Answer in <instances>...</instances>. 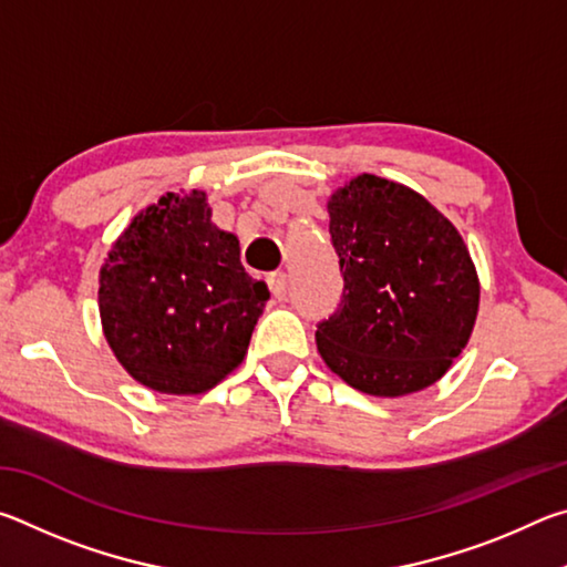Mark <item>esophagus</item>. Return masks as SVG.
I'll use <instances>...</instances> for the list:
<instances>
[{
    "label": "esophagus",
    "mask_w": 567,
    "mask_h": 567,
    "mask_svg": "<svg viewBox=\"0 0 567 567\" xmlns=\"http://www.w3.org/2000/svg\"><path fill=\"white\" fill-rule=\"evenodd\" d=\"M267 285H270L275 300H285L287 297V275L285 272H275L267 277Z\"/></svg>",
    "instance_id": "obj_1"
}]
</instances>
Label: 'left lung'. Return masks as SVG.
<instances>
[{
  "instance_id": "obj_1",
  "label": "left lung",
  "mask_w": 567,
  "mask_h": 567,
  "mask_svg": "<svg viewBox=\"0 0 567 567\" xmlns=\"http://www.w3.org/2000/svg\"><path fill=\"white\" fill-rule=\"evenodd\" d=\"M342 300L315 340L324 364L375 398L420 392L473 334L480 280L457 227L420 192L358 175L328 199Z\"/></svg>"
}]
</instances>
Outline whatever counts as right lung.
<instances>
[{
  "instance_id": "1",
  "label": "right lung",
  "mask_w": 567,
  "mask_h": 567,
  "mask_svg": "<svg viewBox=\"0 0 567 567\" xmlns=\"http://www.w3.org/2000/svg\"><path fill=\"white\" fill-rule=\"evenodd\" d=\"M270 300L213 223L203 189L167 192L132 217L100 270V320L114 358L165 395H199L245 360Z\"/></svg>"
}]
</instances>
